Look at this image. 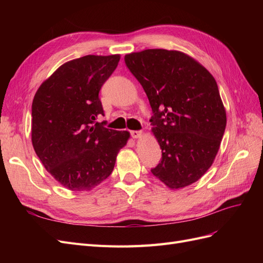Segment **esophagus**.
Wrapping results in <instances>:
<instances>
[{
    "mask_svg": "<svg viewBox=\"0 0 263 263\" xmlns=\"http://www.w3.org/2000/svg\"><path fill=\"white\" fill-rule=\"evenodd\" d=\"M130 135L133 138H140L142 136V133L140 130H132Z\"/></svg>",
    "mask_w": 263,
    "mask_h": 263,
    "instance_id": "34e87169",
    "label": "esophagus"
}]
</instances>
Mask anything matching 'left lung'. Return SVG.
I'll return each instance as SVG.
<instances>
[{
	"label": "left lung",
	"mask_w": 263,
	"mask_h": 263,
	"mask_svg": "<svg viewBox=\"0 0 263 263\" xmlns=\"http://www.w3.org/2000/svg\"><path fill=\"white\" fill-rule=\"evenodd\" d=\"M125 63L154 113L150 122L162 158L151 172L170 189L192 184L210 169L226 128L216 81L201 63L177 50L132 52Z\"/></svg>",
	"instance_id": "left-lung-1"
}]
</instances>
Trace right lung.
Masks as SVG:
<instances>
[{"instance_id": "obj_1", "label": "right lung", "mask_w": 263, "mask_h": 263, "mask_svg": "<svg viewBox=\"0 0 263 263\" xmlns=\"http://www.w3.org/2000/svg\"><path fill=\"white\" fill-rule=\"evenodd\" d=\"M119 54L94 55L63 63L37 90L31 105V142L42 163L71 191H90L112 173L128 132L108 129L99 98Z\"/></svg>"}]
</instances>
